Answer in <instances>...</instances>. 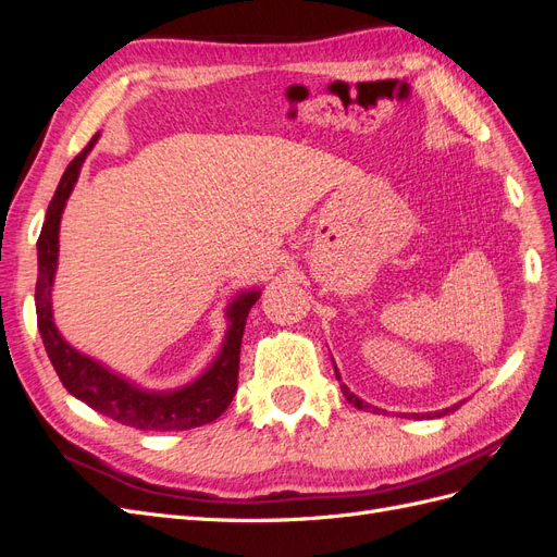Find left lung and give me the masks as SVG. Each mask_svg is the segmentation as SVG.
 Here are the masks:
<instances>
[{
	"mask_svg": "<svg viewBox=\"0 0 557 557\" xmlns=\"http://www.w3.org/2000/svg\"><path fill=\"white\" fill-rule=\"evenodd\" d=\"M334 372H336V367H334ZM336 379L342 381V376H339V372H336ZM342 393H344V397L352 404V407H358V409H372L369 407L367 401H362L358 395H352L350 391H348V385L346 383H342ZM462 404V401H460ZM460 404H453V407H448V409H442V411H436V413H423V416H418V413H413V418H432V416H436V418H442V416H446V413H450V411H455L460 407Z\"/></svg>",
	"mask_w": 557,
	"mask_h": 557,
	"instance_id": "1",
	"label": "left lung"
}]
</instances>
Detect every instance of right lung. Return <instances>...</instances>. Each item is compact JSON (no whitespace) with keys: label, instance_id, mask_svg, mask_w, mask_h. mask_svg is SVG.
<instances>
[{"label":"right lung","instance_id":"right-lung-1","mask_svg":"<svg viewBox=\"0 0 557 557\" xmlns=\"http://www.w3.org/2000/svg\"><path fill=\"white\" fill-rule=\"evenodd\" d=\"M97 139L99 134H95L86 150L78 153L70 162V166H66L58 190L48 205L46 223L37 242V325L48 358L53 362L66 391L76 399L86 401L97 413L117 420V423L123 425L137 430L170 432L193 430L199 425L213 423V420L230 407L234 393H237L244 325L250 307L256 305L260 297V290L239 293L230 301L225 309L230 325L215 360L195 381L176 387V391H146V387L111 372L107 364L92 360L86 352H81L72 344H66V339L55 327L53 299H50V295H53V281L58 272L60 221L66 207V199H70L78 181L81 166L86 162Z\"/></svg>","mask_w":557,"mask_h":557}]
</instances>
